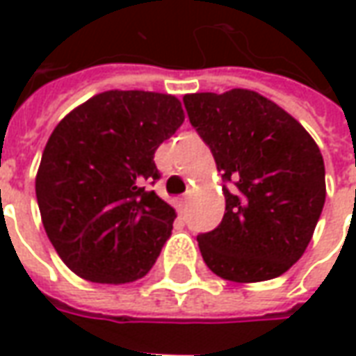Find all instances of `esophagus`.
Masks as SVG:
<instances>
[{
    "instance_id": "34e87169",
    "label": "esophagus",
    "mask_w": 356,
    "mask_h": 356,
    "mask_svg": "<svg viewBox=\"0 0 356 356\" xmlns=\"http://www.w3.org/2000/svg\"><path fill=\"white\" fill-rule=\"evenodd\" d=\"M191 198H193V191L188 188V191H186V193H185V196L181 198V204H183V208H186V206H188V202H191Z\"/></svg>"
}]
</instances>
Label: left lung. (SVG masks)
Listing matches in <instances>:
<instances>
[{
    "mask_svg": "<svg viewBox=\"0 0 356 356\" xmlns=\"http://www.w3.org/2000/svg\"><path fill=\"white\" fill-rule=\"evenodd\" d=\"M183 102L227 183L221 223L198 234L204 261L232 282L280 276L307 250L326 200L316 143L250 89L185 95Z\"/></svg>",
    "mask_w": 356,
    "mask_h": 356,
    "instance_id": "8db88e82",
    "label": "left lung"
}]
</instances>
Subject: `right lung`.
<instances>
[{
    "instance_id": "add662e5",
    "label": "right lung",
    "mask_w": 356,
    "mask_h": 356,
    "mask_svg": "<svg viewBox=\"0 0 356 356\" xmlns=\"http://www.w3.org/2000/svg\"><path fill=\"white\" fill-rule=\"evenodd\" d=\"M185 122L173 95L104 91L51 133L35 177L43 227L89 282L143 278L170 238L175 209L154 193L156 148Z\"/></svg>"
}]
</instances>
